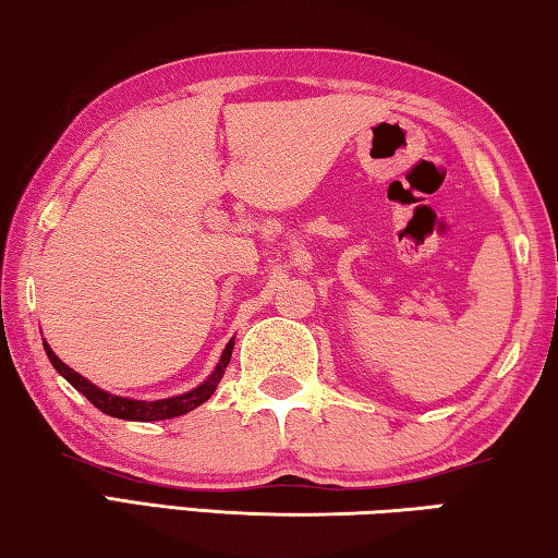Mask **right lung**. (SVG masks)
I'll return each instance as SVG.
<instances>
[{
    "label": "right lung",
    "instance_id": "1",
    "mask_svg": "<svg viewBox=\"0 0 558 558\" xmlns=\"http://www.w3.org/2000/svg\"><path fill=\"white\" fill-rule=\"evenodd\" d=\"M232 349H234V339H230V343L225 345V351H222V355H219L215 371L209 373V376L199 383L197 388L180 392V396H172V398H162V400H135V398L113 396V392L94 386V383L86 380L81 373L69 368V365L51 351V345L44 341V351H47L53 368H57L61 376L81 392V396H86L90 400V405H96L100 413H106L111 417H121V420H133V423L170 420V417L190 413V410H195L197 405H203L205 400L213 398V392L217 390V383L222 380L227 365H230V359H232Z\"/></svg>",
    "mask_w": 558,
    "mask_h": 558
}]
</instances>
